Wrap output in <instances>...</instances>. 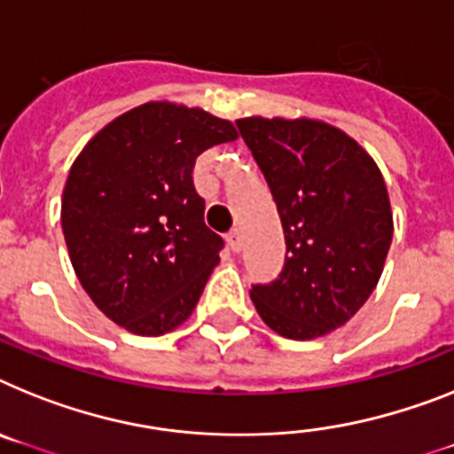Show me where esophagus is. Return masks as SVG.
Masks as SVG:
<instances>
[{
    "instance_id": "obj_1",
    "label": "esophagus",
    "mask_w": 454,
    "mask_h": 454,
    "mask_svg": "<svg viewBox=\"0 0 454 454\" xmlns=\"http://www.w3.org/2000/svg\"><path fill=\"white\" fill-rule=\"evenodd\" d=\"M228 247H231L235 254L242 249V231H238V228H235V231H231V235H228Z\"/></svg>"
}]
</instances>
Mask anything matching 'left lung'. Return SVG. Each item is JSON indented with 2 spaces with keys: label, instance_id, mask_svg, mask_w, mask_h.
<instances>
[{
  "label": "left lung",
  "instance_id": "8db88e82",
  "mask_svg": "<svg viewBox=\"0 0 454 454\" xmlns=\"http://www.w3.org/2000/svg\"><path fill=\"white\" fill-rule=\"evenodd\" d=\"M279 209L286 265L251 286L262 323L295 341L346 325L379 284L395 223L376 161L348 133L314 117L235 120Z\"/></svg>",
  "mask_w": 454,
  "mask_h": 454
}]
</instances>
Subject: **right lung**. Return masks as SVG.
Segmentation results:
<instances>
[{
	"mask_svg": "<svg viewBox=\"0 0 454 454\" xmlns=\"http://www.w3.org/2000/svg\"><path fill=\"white\" fill-rule=\"evenodd\" d=\"M233 140V121L147 101L75 156L62 193L68 258L91 302L129 333H173L196 309L223 239L205 226L192 170L198 154Z\"/></svg>",
	"mask_w": 454,
	"mask_h": 454,
	"instance_id": "obj_1",
	"label": "right lung"
}]
</instances>
